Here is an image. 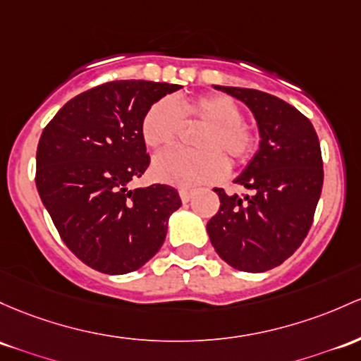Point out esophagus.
Returning a JSON list of instances; mask_svg holds the SVG:
<instances>
[{
  "mask_svg": "<svg viewBox=\"0 0 361 361\" xmlns=\"http://www.w3.org/2000/svg\"><path fill=\"white\" fill-rule=\"evenodd\" d=\"M193 197V192L188 188H180V199L181 202H190V199Z\"/></svg>",
  "mask_w": 361,
  "mask_h": 361,
  "instance_id": "1",
  "label": "esophagus"
}]
</instances>
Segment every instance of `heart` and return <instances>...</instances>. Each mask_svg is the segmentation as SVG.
<instances>
[{"mask_svg":"<svg viewBox=\"0 0 361 361\" xmlns=\"http://www.w3.org/2000/svg\"><path fill=\"white\" fill-rule=\"evenodd\" d=\"M181 120L205 123L197 135L199 150L173 149L156 156L152 174L176 187H199L221 180L228 173V161L243 162L255 150V133L245 125L240 106L231 97L211 94L192 101L161 99L142 118V138L150 149H166L176 140Z\"/></svg>","mask_w":361,"mask_h":361,"instance_id":"b5f03b06","label":"heart"}]
</instances>
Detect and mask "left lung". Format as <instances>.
Wrapping results in <instances>:
<instances>
[{
  "label": "left lung",
  "instance_id": "left-lung-1",
  "mask_svg": "<svg viewBox=\"0 0 361 361\" xmlns=\"http://www.w3.org/2000/svg\"><path fill=\"white\" fill-rule=\"evenodd\" d=\"M248 106L260 145L235 180L250 195H219L207 223L214 250L231 267L265 272L283 264L310 229L324 183L322 154L314 125L283 99L255 89L214 85Z\"/></svg>",
  "mask_w": 361,
  "mask_h": 361
}]
</instances>
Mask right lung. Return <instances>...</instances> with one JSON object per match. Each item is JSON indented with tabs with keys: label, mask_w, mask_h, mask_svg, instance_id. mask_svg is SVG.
<instances>
[{
	"label": "right lung",
	"mask_w": 361,
	"mask_h": 361,
	"mask_svg": "<svg viewBox=\"0 0 361 361\" xmlns=\"http://www.w3.org/2000/svg\"><path fill=\"white\" fill-rule=\"evenodd\" d=\"M176 84L108 82L70 99L42 132L35 185L59 236L82 262L128 274L162 247L180 209L169 185L130 190L149 166L140 125Z\"/></svg>",
	"instance_id": "add662e5"
}]
</instances>
